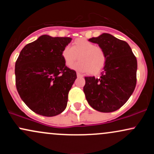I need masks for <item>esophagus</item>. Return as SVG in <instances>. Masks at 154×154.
I'll list each match as a JSON object with an SVG mask.
<instances>
[{"mask_svg":"<svg viewBox=\"0 0 154 154\" xmlns=\"http://www.w3.org/2000/svg\"><path fill=\"white\" fill-rule=\"evenodd\" d=\"M77 77H82V75L79 73H77Z\"/></svg>","mask_w":154,"mask_h":154,"instance_id":"1","label":"esophagus"}]
</instances>
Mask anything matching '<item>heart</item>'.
Returning a JSON list of instances; mask_svg holds the SVG:
<instances>
[{
  "label": "heart",
  "mask_w": 154,
  "mask_h": 154,
  "mask_svg": "<svg viewBox=\"0 0 154 154\" xmlns=\"http://www.w3.org/2000/svg\"><path fill=\"white\" fill-rule=\"evenodd\" d=\"M79 59L80 61L72 66V69L82 73H96L105 66L106 55L101 48L84 38L77 39L72 44V47L63 48L61 52L63 61L68 66H71Z\"/></svg>",
  "instance_id": "1"
}]
</instances>
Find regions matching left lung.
<instances>
[{"label": "left lung", "instance_id": "obj_1", "mask_svg": "<svg viewBox=\"0 0 154 154\" xmlns=\"http://www.w3.org/2000/svg\"><path fill=\"white\" fill-rule=\"evenodd\" d=\"M89 41L97 43L106 55L98 77H85L83 88L88 103L100 112H113L128 101L136 85L137 59L125 41L103 33Z\"/></svg>", "mask_w": 154, "mask_h": 154}]
</instances>
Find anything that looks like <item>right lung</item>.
I'll use <instances>...</instances> for the list:
<instances>
[{"label":"right lung","mask_w":154,"mask_h":154,"mask_svg":"<svg viewBox=\"0 0 154 154\" xmlns=\"http://www.w3.org/2000/svg\"><path fill=\"white\" fill-rule=\"evenodd\" d=\"M72 40L43 35L19 54L15 64L16 86L22 100L36 114L54 116L66 109L77 74L66 66L61 52Z\"/></svg>","instance_id":"1"}]
</instances>
